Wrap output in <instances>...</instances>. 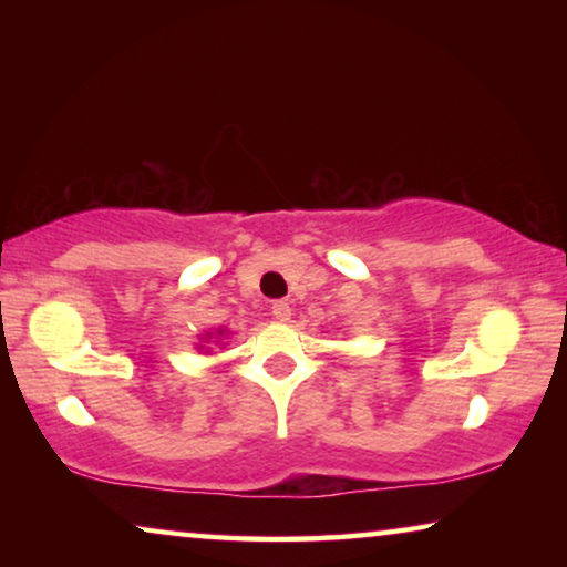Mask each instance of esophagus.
I'll return each mask as SVG.
<instances>
[{
	"mask_svg": "<svg viewBox=\"0 0 567 567\" xmlns=\"http://www.w3.org/2000/svg\"><path fill=\"white\" fill-rule=\"evenodd\" d=\"M270 315H274L278 322H286L291 317V305H289V301L278 299V301H274V305H270Z\"/></svg>",
	"mask_w": 567,
	"mask_h": 567,
	"instance_id": "obj_1",
	"label": "esophagus"
}]
</instances>
